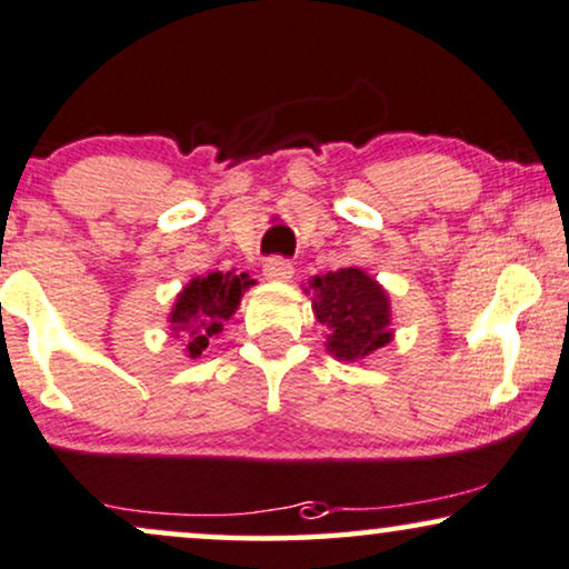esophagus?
Returning <instances> with one entry per match:
<instances>
[{"mask_svg": "<svg viewBox=\"0 0 569 569\" xmlns=\"http://www.w3.org/2000/svg\"><path fill=\"white\" fill-rule=\"evenodd\" d=\"M262 276L268 280H291L293 278V264L283 257H270L262 264Z\"/></svg>", "mask_w": 569, "mask_h": 569, "instance_id": "obj_1", "label": "esophagus"}]
</instances>
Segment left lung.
<instances>
[{
    "label": "left lung",
    "instance_id": "left-lung-1",
    "mask_svg": "<svg viewBox=\"0 0 569 569\" xmlns=\"http://www.w3.org/2000/svg\"><path fill=\"white\" fill-rule=\"evenodd\" d=\"M317 322L328 328L325 348L340 361H359L390 343L388 291L359 268H340L309 280ZM305 289V291H309Z\"/></svg>",
    "mask_w": 569,
    "mask_h": 569
}]
</instances>
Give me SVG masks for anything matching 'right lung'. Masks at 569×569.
Listing matches in <instances>:
<instances>
[{
	"label": "right lung",
	"instance_id": "add662e5",
	"mask_svg": "<svg viewBox=\"0 0 569 569\" xmlns=\"http://www.w3.org/2000/svg\"><path fill=\"white\" fill-rule=\"evenodd\" d=\"M254 280L241 272H208L206 278H192L173 301L169 315L171 332L184 340L189 359H197L210 346V340L223 332V322L237 312L241 293Z\"/></svg>",
	"mask_w": 569,
	"mask_h": 569
}]
</instances>
